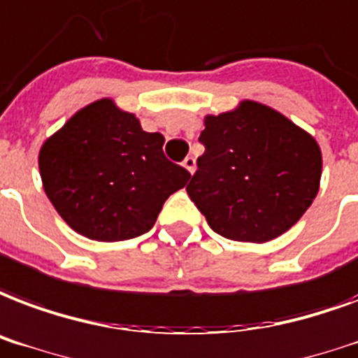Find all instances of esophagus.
Segmentation results:
<instances>
[{
    "label": "esophagus",
    "mask_w": 358,
    "mask_h": 358,
    "mask_svg": "<svg viewBox=\"0 0 358 358\" xmlns=\"http://www.w3.org/2000/svg\"><path fill=\"white\" fill-rule=\"evenodd\" d=\"M182 165H184V167L187 169V171H189L191 174L195 173V169H197V163H195V157H191V155H187V157H185L184 163H182Z\"/></svg>",
    "instance_id": "esophagus-1"
}]
</instances>
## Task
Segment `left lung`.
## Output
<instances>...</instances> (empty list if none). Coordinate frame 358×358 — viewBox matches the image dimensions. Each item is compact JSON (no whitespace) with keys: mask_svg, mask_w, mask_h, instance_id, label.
Listing matches in <instances>:
<instances>
[{"mask_svg":"<svg viewBox=\"0 0 358 358\" xmlns=\"http://www.w3.org/2000/svg\"><path fill=\"white\" fill-rule=\"evenodd\" d=\"M204 154L185 191L210 229L229 240L263 244L304 215L319 191L317 141L287 116L244 99L204 116Z\"/></svg>","mask_w":358,"mask_h":358,"instance_id":"1","label":"left lung"}]
</instances>
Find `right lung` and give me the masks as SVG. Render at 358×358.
Masks as SVG:
<instances>
[{"label":"right lung","instance_id":"1","mask_svg":"<svg viewBox=\"0 0 358 358\" xmlns=\"http://www.w3.org/2000/svg\"><path fill=\"white\" fill-rule=\"evenodd\" d=\"M165 136L103 97L76 110L39 150L43 189L73 231L97 242L148 233L191 174L163 154Z\"/></svg>","mask_w":358,"mask_h":358}]
</instances>
